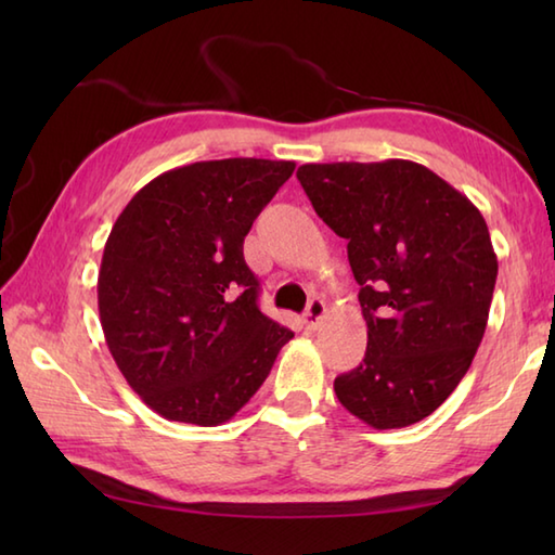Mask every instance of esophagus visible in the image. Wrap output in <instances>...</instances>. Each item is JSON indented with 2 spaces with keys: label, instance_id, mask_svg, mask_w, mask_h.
<instances>
[{
  "label": "esophagus",
  "instance_id": "obj_1",
  "mask_svg": "<svg viewBox=\"0 0 555 555\" xmlns=\"http://www.w3.org/2000/svg\"><path fill=\"white\" fill-rule=\"evenodd\" d=\"M324 314H326L324 300L322 298H312L310 305H308V310H305V314H302L305 328H308V332H312V328H317V324L324 320Z\"/></svg>",
  "mask_w": 555,
  "mask_h": 555
}]
</instances>
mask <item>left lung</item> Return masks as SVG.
I'll list each match as a JSON object with an SVG mask.
<instances>
[{"instance_id": "left-lung-1", "label": "left lung", "mask_w": 555, "mask_h": 555, "mask_svg": "<svg viewBox=\"0 0 555 555\" xmlns=\"http://www.w3.org/2000/svg\"><path fill=\"white\" fill-rule=\"evenodd\" d=\"M317 215L348 241L367 350L334 391L374 429L410 427L467 374L485 336L499 259L481 211L408 159L302 164Z\"/></svg>"}]
</instances>
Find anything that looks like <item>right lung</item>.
<instances>
[{
	"label": "right lung",
	"mask_w": 555,
	"mask_h": 555,
	"mask_svg": "<svg viewBox=\"0 0 555 555\" xmlns=\"http://www.w3.org/2000/svg\"><path fill=\"white\" fill-rule=\"evenodd\" d=\"M296 164L195 162L133 195L104 245L98 305L116 367L162 417L231 420L293 332L259 312L243 241Z\"/></svg>",
	"instance_id": "right-lung-1"
}]
</instances>
